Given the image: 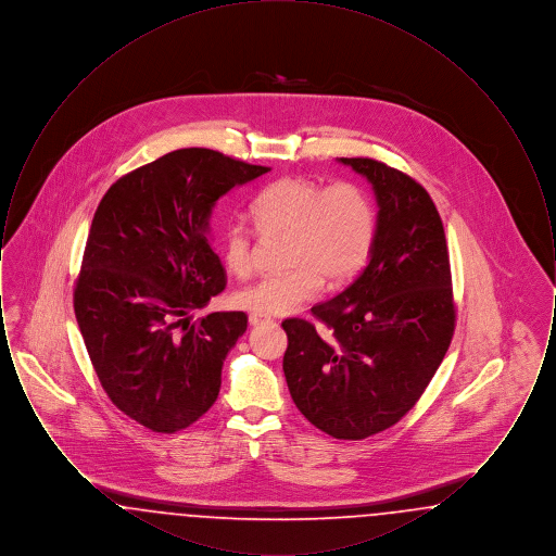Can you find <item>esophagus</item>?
Masks as SVG:
<instances>
[{
	"label": "esophagus",
	"instance_id": "1",
	"mask_svg": "<svg viewBox=\"0 0 556 556\" xmlns=\"http://www.w3.org/2000/svg\"><path fill=\"white\" fill-rule=\"evenodd\" d=\"M268 320H270V318L263 317V315H250V325H254V327H256V325H263V323H268Z\"/></svg>",
	"mask_w": 556,
	"mask_h": 556
}]
</instances>
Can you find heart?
Wrapping results in <instances>:
<instances>
[{
    "label": "heart",
    "instance_id": "heart-1",
    "mask_svg": "<svg viewBox=\"0 0 556 556\" xmlns=\"http://www.w3.org/2000/svg\"><path fill=\"white\" fill-rule=\"evenodd\" d=\"M252 216L263 236H290V273L265 277L236 293L239 308L263 317L298 311L317 298L325 279L331 286L354 279L367 263L377 233L369 193L348 181L325 187L306 177H283L256 195ZM220 258L231 275H250L254 243L243 225L227 227Z\"/></svg>",
    "mask_w": 556,
    "mask_h": 556
}]
</instances>
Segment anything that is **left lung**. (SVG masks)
I'll list each match as a JSON object with an SVG mask.
<instances>
[{
    "label": "left lung",
    "instance_id": "left-lung-1",
    "mask_svg": "<svg viewBox=\"0 0 556 556\" xmlns=\"http://www.w3.org/2000/svg\"><path fill=\"white\" fill-rule=\"evenodd\" d=\"M369 181L377 233L363 273L313 306L325 323L283 320V372L298 410L338 440L397 424L442 365L454 333L448 248L429 193L392 166L338 159Z\"/></svg>",
    "mask_w": 556,
    "mask_h": 556
}]
</instances>
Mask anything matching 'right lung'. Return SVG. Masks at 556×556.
<instances>
[{
  "label": "right lung",
  "mask_w": 556,
  "mask_h": 556,
  "mask_svg": "<svg viewBox=\"0 0 556 556\" xmlns=\"http://www.w3.org/2000/svg\"><path fill=\"white\" fill-rule=\"evenodd\" d=\"M268 170L184 148L118 179L96 211L75 315L108 397L152 431L186 429L218 396L223 363L248 317L211 313L191 325V311L227 283L212 212Z\"/></svg>",
  "instance_id": "right-lung-1"
}]
</instances>
